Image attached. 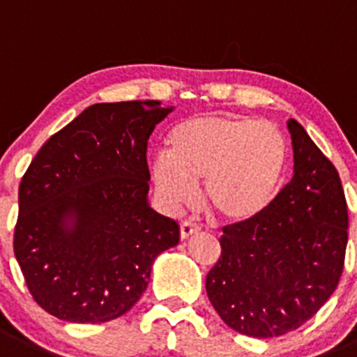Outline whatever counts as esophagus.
I'll return each mask as SVG.
<instances>
[{
    "instance_id": "obj_1",
    "label": "esophagus",
    "mask_w": 357,
    "mask_h": 357,
    "mask_svg": "<svg viewBox=\"0 0 357 357\" xmlns=\"http://www.w3.org/2000/svg\"><path fill=\"white\" fill-rule=\"evenodd\" d=\"M201 231V227H199L197 224H194V222H183L181 227H179V234H181V239H188L190 236L195 234V232Z\"/></svg>"
}]
</instances>
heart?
Listing matches in <instances>:
<instances>
[{
    "instance_id": "1",
    "label": "heart",
    "mask_w": 357,
    "mask_h": 357,
    "mask_svg": "<svg viewBox=\"0 0 357 357\" xmlns=\"http://www.w3.org/2000/svg\"><path fill=\"white\" fill-rule=\"evenodd\" d=\"M289 162L284 133L268 121L195 116L178 123L169 151L151 160V181L171 211L190 206L204 179L206 204L225 222L257 218L278 195Z\"/></svg>"
}]
</instances>
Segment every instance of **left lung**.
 Instances as JSON below:
<instances>
[{
	"label": "left lung",
	"mask_w": 357,
	"mask_h": 357,
	"mask_svg": "<svg viewBox=\"0 0 357 357\" xmlns=\"http://www.w3.org/2000/svg\"><path fill=\"white\" fill-rule=\"evenodd\" d=\"M294 176L264 213L225 225L206 292L232 328L254 338L294 331L338 287L349 213L338 171L296 119H289Z\"/></svg>",
	"instance_id": "8db88e82"
}]
</instances>
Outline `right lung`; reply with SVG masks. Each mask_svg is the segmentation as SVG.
Returning a JSON list of instances; mask_svg holds the SVG:
<instances>
[{
	"label": "right lung",
	"mask_w": 357,
	"mask_h": 357,
	"mask_svg": "<svg viewBox=\"0 0 357 357\" xmlns=\"http://www.w3.org/2000/svg\"><path fill=\"white\" fill-rule=\"evenodd\" d=\"M172 107L95 103L40 148L19 186L13 254L54 317L98 324L126 314L179 225L149 206L146 151Z\"/></svg>",
	"instance_id": "add662e5"
}]
</instances>
